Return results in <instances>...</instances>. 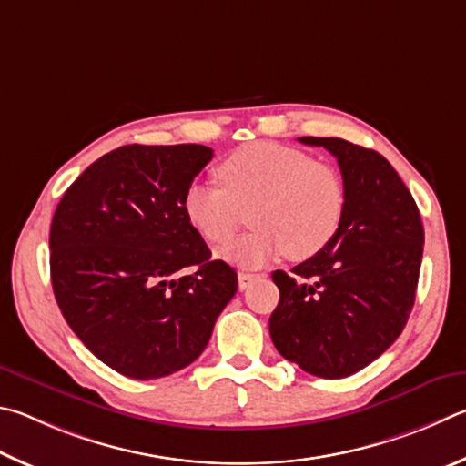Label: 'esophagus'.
<instances>
[{
	"instance_id": "esophagus-1",
	"label": "esophagus",
	"mask_w": 466,
	"mask_h": 466,
	"mask_svg": "<svg viewBox=\"0 0 466 466\" xmlns=\"http://www.w3.org/2000/svg\"><path fill=\"white\" fill-rule=\"evenodd\" d=\"M238 280H239V290H246L249 284L256 280V274L254 272H239Z\"/></svg>"
}]
</instances>
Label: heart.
<instances>
[{"mask_svg":"<svg viewBox=\"0 0 466 466\" xmlns=\"http://www.w3.org/2000/svg\"><path fill=\"white\" fill-rule=\"evenodd\" d=\"M220 186L194 182L184 217L196 233L220 246L249 220L256 228L220 249L239 266H262L287 254L292 262L319 256L336 238L346 212V186L329 163L280 143L243 145L218 163Z\"/></svg>","mask_w":466,"mask_h":466,"instance_id":"heart-1","label":"heart"}]
</instances>
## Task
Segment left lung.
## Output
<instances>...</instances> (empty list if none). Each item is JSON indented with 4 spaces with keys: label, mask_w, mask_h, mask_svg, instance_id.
I'll use <instances>...</instances> for the list:
<instances>
[{
    "label": "left lung",
    "mask_w": 466,
    "mask_h": 466,
    "mask_svg": "<svg viewBox=\"0 0 466 466\" xmlns=\"http://www.w3.org/2000/svg\"><path fill=\"white\" fill-rule=\"evenodd\" d=\"M338 159L346 212L319 256L276 270L280 290L270 317L279 352L305 372L344 379L401 336L415 300L423 256L418 204L380 153L344 138L300 137Z\"/></svg>",
    "instance_id": "8db88e82"
}]
</instances>
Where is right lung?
Returning a JSON list of instances; mask_svg holds the SVG:
<instances>
[{"mask_svg":"<svg viewBox=\"0 0 466 466\" xmlns=\"http://www.w3.org/2000/svg\"><path fill=\"white\" fill-rule=\"evenodd\" d=\"M210 159L204 145L118 147L56 204L48 238L56 305L89 352L128 379L192 364L238 292V274L210 259L184 217L187 186Z\"/></svg>","mask_w":466,"mask_h":466,"instance_id":"right-lung-1","label":"right lung"}]
</instances>
